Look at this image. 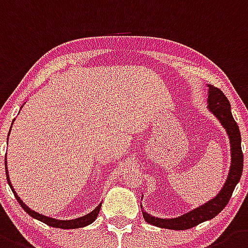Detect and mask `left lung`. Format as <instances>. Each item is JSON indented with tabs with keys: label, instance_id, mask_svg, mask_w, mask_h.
Masks as SVG:
<instances>
[{
	"label": "left lung",
	"instance_id": "1",
	"mask_svg": "<svg viewBox=\"0 0 248 248\" xmlns=\"http://www.w3.org/2000/svg\"><path fill=\"white\" fill-rule=\"evenodd\" d=\"M206 104L209 111L217 119V121L221 124L229 136L231 163H230V170L227 174L226 182L224 183L221 190L218 191L213 199L200 205L199 207H195L194 210L189 211V213H185L184 215L178 216V217L162 218L152 216L151 214L146 213L143 206L140 205L144 220L153 226L169 230H188L202 224V222L211 220L218 213H221L222 209L226 206L230 198L232 195L233 189L240 182L242 169H244V153L241 149L240 129H238L237 124L231 113V106H230L229 100L220 89L207 84ZM140 199H143V195Z\"/></svg>",
	"mask_w": 248,
	"mask_h": 248
}]
</instances>
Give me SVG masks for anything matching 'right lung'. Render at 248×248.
I'll return each instance as SVG.
<instances>
[{
  "label": "right lung",
  "instance_id": "obj_1",
  "mask_svg": "<svg viewBox=\"0 0 248 248\" xmlns=\"http://www.w3.org/2000/svg\"><path fill=\"white\" fill-rule=\"evenodd\" d=\"M23 108V106H21V108ZM13 122H15V120L12 121V124ZM11 128H12V126H11ZM10 132H11V129H10ZM8 136H10V133H8ZM4 164H6V177H7V183L11 186V189H12L13 194H15L16 196V199H17V202H19V205L23 207V210L26 211L28 215L32 216L33 218H37V220L49 225V226L58 227V229H79V227L88 226V225L93 224V222L96 220L97 215H99L100 213V209H101V202H100V204L97 205L93 211H91V213L86 214V215L81 216V217L71 218V220H59V218H54V217H50V216L42 215V214L39 213H35L34 210H31V207H28L23 202H22L21 198L17 195V193H16L15 189H13L12 184H11V180H10V177H8V170H7V160H4Z\"/></svg>",
  "mask_w": 248,
  "mask_h": 248
}]
</instances>
